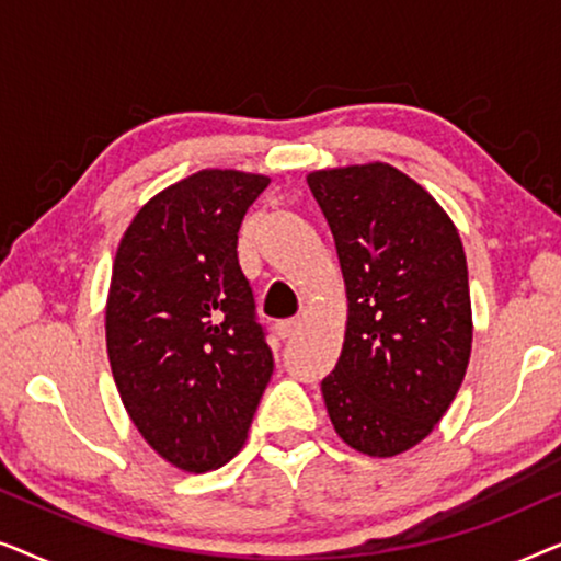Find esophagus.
<instances>
[{
  "instance_id": "esophagus-1",
  "label": "esophagus",
  "mask_w": 561,
  "mask_h": 561,
  "mask_svg": "<svg viewBox=\"0 0 561 561\" xmlns=\"http://www.w3.org/2000/svg\"><path fill=\"white\" fill-rule=\"evenodd\" d=\"M298 329H301V321L298 319H288V321H280V324H275V332H278L280 340H290V336L298 334Z\"/></svg>"
}]
</instances>
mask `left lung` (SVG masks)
<instances>
[{
  "label": "left lung",
  "instance_id": "left-lung-1",
  "mask_svg": "<svg viewBox=\"0 0 561 561\" xmlns=\"http://www.w3.org/2000/svg\"><path fill=\"white\" fill-rule=\"evenodd\" d=\"M334 234L347 329L321 380L344 444L396 457L439 424L472 352L467 260L449 214L424 186L380 163L306 175Z\"/></svg>",
  "mask_w": 561,
  "mask_h": 561
}]
</instances>
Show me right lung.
Listing matches in <instances>:
<instances>
[{"label":"right lung","instance_id":"right-lung-1","mask_svg":"<svg viewBox=\"0 0 561 561\" xmlns=\"http://www.w3.org/2000/svg\"><path fill=\"white\" fill-rule=\"evenodd\" d=\"M271 179L206 168L140 206L106 296L114 382L142 439L183 472L227 465L273 375L237 260L244 211Z\"/></svg>","mask_w":561,"mask_h":561}]
</instances>
